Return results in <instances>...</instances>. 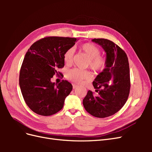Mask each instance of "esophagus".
<instances>
[{"mask_svg": "<svg viewBox=\"0 0 152 152\" xmlns=\"http://www.w3.org/2000/svg\"><path fill=\"white\" fill-rule=\"evenodd\" d=\"M72 86H73V89H75V88H77V87H78V86L76 85V84H73Z\"/></svg>", "mask_w": 152, "mask_h": 152, "instance_id": "obj_1", "label": "esophagus"}]
</instances>
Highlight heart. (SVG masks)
Returning a JSON list of instances; mask_svg holds the SVG:
<instances>
[{
	"mask_svg": "<svg viewBox=\"0 0 152 152\" xmlns=\"http://www.w3.org/2000/svg\"><path fill=\"white\" fill-rule=\"evenodd\" d=\"M80 49L83 51L89 59L88 65L92 70L94 72L102 71L106 66V59L100 56V49L91 43H86L80 46ZM73 55L72 48L66 50L63 55V59L66 64L72 62ZM66 77L68 80L76 83H80L84 79L89 77V73L86 70H82L78 68H73L66 72Z\"/></svg>",
	"mask_w": 152,
	"mask_h": 152,
	"instance_id": "heart-1",
	"label": "heart"
}]
</instances>
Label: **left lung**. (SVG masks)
<instances>
[{
    "instance_id": "8db88e82",
    "label": "left lung",
    "mask_w": 152,
    "mask_h": 152,
    "mask_svg": "<svg viewBox=\"0 0 152 152\" xmlns=\"http://www.w3.org/2000/svg\"><path fill=\"white\" fill-rule=\"evenodd\" d=\"M106 53L107 64L93 82L98 96L88 91L83 99L86 111L92 115L104 118L119 111L127 102L130 91L129 66L127 54L112 41L94 39Z\"/></svg>"
}]
</instances>
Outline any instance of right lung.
<instances>
[{
  "instance_id": "obj_1",
  "label": "right lung",
  "mask_w": 152,
  "mask_h": 152,
  "mask_svg": "<svg viewBox=\"0 0 152 152\" xmlns=\"http://www.w3.org/2000/svg\"><path fill=\"white\" fill-rule=\"evenodd\" d=\"M76 38L48 37L37 41L26 52L20 69L19 84L28 107L37 114L49 116L63 108L72 85L63 80L58 84L50 81L61 75L65 65L63 55L75 45Z\"/></svg>"
}]
</instances>
